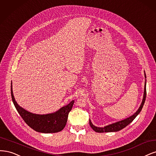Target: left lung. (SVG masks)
<instances>
[{"instance_id": "1", "label": "left lung", "mask_w": 156, "mask_h": 156, "mask_svg": "<svg viewBox=\"0 0 156 156\" xmlns=\"http://www.w3.org/2000/svg\"><path fill=\"white\" fill-rule=\"evenodd\" d=\"M144 78H147V76H146V74L144 72ZM146 85H147V80H145V82H144V94H143V98L142 102L140 104V107L137 109V111L135 112L134 114H133L132 116H130L126 119H125L124 120H120V121L116 122H113L112 124H110L109 125L105 126L101 128V127H97L95 126L91 122V120L89 119V125L92 128V129L95 131L96 132L98 133H104V132H118L120 131V129H122L124 128L126 126L131 123L133 120L135 119L139 113L141 111V109L143 107L145 100H146V97H147V89H146Z\"/></svg>"}]
</instances>
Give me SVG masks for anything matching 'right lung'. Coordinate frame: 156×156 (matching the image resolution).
<instances>
[{
  "label": "right lung",
  "mask_w": 156,
  "mask_h": 156,
  "mask_svg": "<svg viewBox=\"0 0 156 156\" xmlns=\"http://www.w3.org/2000/svg\"><path fill=\"white\" fill-rule=\"evenodd\" d=\"M11 95L15 107L24 121L35 131L44 133H56L62 131L67 124L69 113L72 109L74 102L73 100L54 113L39 115L27 111L17 103L13 93L12 82L11 83Z\"/></svg>",
  "instance_id": "obj_1"
}]
</instances>
